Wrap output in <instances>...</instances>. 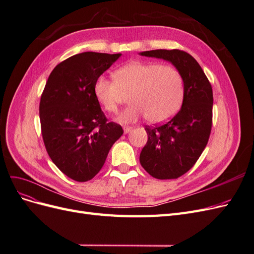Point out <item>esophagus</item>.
Masks as SVG:
<instances>
[{"mask_svg": "<svg viewBox=\"0 0 254 254\" xmlns=\"http://www.w3.org/2000/svg\"><path fill=\"white\" fill-rule=\"evenodd\" d=\"M132 129V127H129V126H127V127H124V132L125 133H128L129 131H130V130H131Z\"/></svg>", "mask_w": 254, "mask_h": 254, "instance_id": "1", "label": "esophagus"}]
</instances>
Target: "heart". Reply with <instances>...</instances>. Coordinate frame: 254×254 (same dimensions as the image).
I'll use <instances>...</instances> for the list:
<instances>
[{
  "mask_svg": "<svg viewBox=\"0 0 254 254\" xmlns=\"http://www.w3.org/2000/svg\"><path fill=\"white\" fill-rule=\"evenodd\" d=\"M94 95L107 112H117L121 93L131 91V103L118 122L130 124L147 117L150 123H162L178 112L184 97L180 72L170 64L148 61H131L114 72V79L99 76L94 82Z\"/></svg>",
  "mask_w": 254,
  "mask_h": 254,
  "instance_id": "b5f03b06",
  "label": "heart"
}]
</instances>
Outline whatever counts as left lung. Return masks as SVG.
I'll list each match as a JSON object with an SVG mask.
<instances>
[{
    "label": "left lung",
    "mask_w": 254,
    "mask_h": 254,
    "mask_svg": "<svg viewBox=\"0 0 254 254\" xmlns=\"http://www.w3.org/2000/svg\"><path fill=\"white\" fill-rule=\"evenodd\" d=\"M141 56L171 63L183 78L181 109L163 125L146 126L148 140L140 163L153 178L176 179L194 166L209 141L212 127L213 91L210 81L190 54L179 50H152Z\"/></svg>",
    "instance_id": "obj_1"
}]
</instances>
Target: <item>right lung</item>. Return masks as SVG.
Wrapping results in <instances>:
<instances>
[{
  "instance_id": "right-lung-1",
  "label": "right lung",
  "mask_w": 254,
  "mask_h": 254,
  "mask_svg": "<svg viewBox=\"0 0 254 254\" xmlns=\"http://www.w3.org/2000/svg\"><path fill=\"white\" fill-rule=\"evenodd\" d=\"M121 54L84 52L52 71L41 95L39 114L45 148L68 178L91 180L102 170L112 145L124 133L107 122L94 95V82Z\"/></svg>"
}]
</instances>
